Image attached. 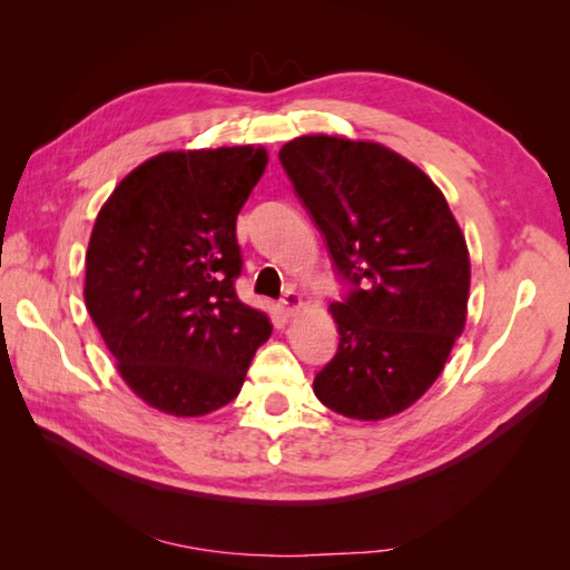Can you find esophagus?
Instances as JSON below:
<instances>
[{"label": "esophagus", "instance_id": "obj_1", "mask_svg": "<svg viewBox=\"0 0 570 570\" xmlns=\"http://www.w3.org/2000/svg\"><path fill=\"white\" fill-rule=\"evenodd\" d=\"M298 308H301V296L296 292H286L282 301H278V311H282L284 318H292Z\"/></svg>", "mask_w": 570, "mask_h": 570}]
</instances>
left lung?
Listing matches in <instances>:
<instances>
[{
  "label": "left lung",
  "mask_w": 570,
  "mask_h": 570,
  "mask_svg": "<svg viewBox=\"0 0 570 570\" xmlns=\"http://www.w3.org/2000/svg\"><path fill=\"white\" fill-rule=\"evenodd\" d=\"M278 161L347 284L331 304L341 341L313 392L347 419L394 416L435 382L463 333L465 237L433 180L382 144L296 137Z\"/></svg>",
  "instance_id": "obj_1"
}]
</instances>
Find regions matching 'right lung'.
<instances>
[{
	"label": "right lung",
	"mask_w": 570,
	"mask_h": 570,
	"mask_svg": "<svg viewBox=\"0 0 570 570\" xmlns=\"http://www.w3.org/2000/svg\"><path fill=\"white\" fill-rule=\"evenodd\" d=\"M264 168L262 147L166 151L137 166L95 220L85 306L129 390L164 414L233 402L272 335L235 292L237 215Z\"/></svg>",
	"instance_id": "1"
}]
</instances>
